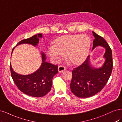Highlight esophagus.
<instances>
[{
	"instance_id": "1",
	"label": "esophagus",
	"mask_w": 122,
	"mask_h": 122,
	"mask_svg": "<svg viewBox=\"0 0 122 122\" xmlns=\"http://www.w3.org/2000/svg\"><path fill=\"white\" fill-rule=\"evenodd\" d=\"M66 68L63 65H60L58 66V71L59 72H63L64 70H65Z\"/></svg>"
}]
</instances>
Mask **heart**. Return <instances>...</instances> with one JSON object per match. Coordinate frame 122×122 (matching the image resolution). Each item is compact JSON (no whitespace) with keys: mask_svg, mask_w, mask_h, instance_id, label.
Returning <instances> with one entry per match:
<instances>
[{"mask_svg":"<svg viewBox=\"0 0 122 122\" xmlns=\"http://www.w3.org/2000/svg\"><path fill=\"white\" fill-rule=\"evenodd\" d=\"M91 41L86 35H66L57 38L54 46H51L49 55L59 60L66 54L67 59L72 64H77L87 58L91 46Z\"/></svg>","mask_w":122,"mask_h":122,"instance_id":"1","label":"heart"}]
</instances>
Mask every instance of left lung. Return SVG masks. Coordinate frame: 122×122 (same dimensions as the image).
Segmentation results:
<instances>
[{"label": "left lung", "mask_w": 122, "mask_h": 122, "mask_svg": "<svg viewBox=\"0 0 122 122\" xmlns=\"http://www.w3.org/2000/svg\"><path fill=\"white\" fill-rule=\"evenodd\" d=\"M95 39L92 50L97 46L105 49V62L99 68H94L90 64V55L80 66L72 70V77L70 87L71 91L80 98L92 96L100 92L107 84L112 70V50L104 39L93 31Z\"/></svg>", "instance_id": "left-lung-1"}]
</instances>
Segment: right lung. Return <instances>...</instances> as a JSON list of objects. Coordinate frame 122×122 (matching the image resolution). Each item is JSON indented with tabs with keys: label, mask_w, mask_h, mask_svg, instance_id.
<instances>
[{
	"label": "right lung",
	"mask_w": 122,
	"mask_h": 122,
	"mask_svg": "<svg viewBox=\"0 0 122 122\" xmlns=\"http://www.w3.org/2000/svg\"><path fill=\"white\" fill-rule=\"evenodd\" d=\"M42 37V34L38 33L29 38L22 40L16 46L28 44L36 46L40 41V38ZM15 48L12 50L11 54ZM41 55L42 63L40 68L28 75H21L16 73L11 67V64L10 65L11 77L18 89L26 95L34 97L44 96L50 91L53 77L58 72V65L46 62V55L43 52L41 53Z\"/></svg>",
	"instance_id": "1"
}]
</instances>
